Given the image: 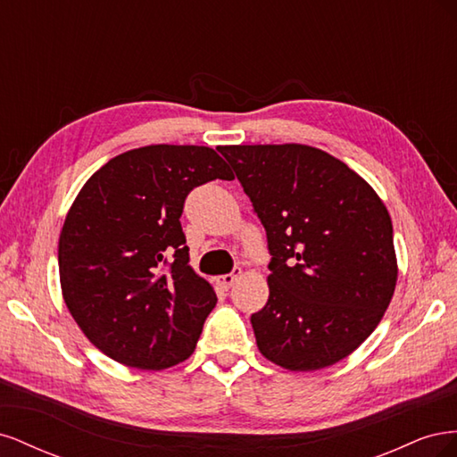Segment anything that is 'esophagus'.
Masks as SVG:
<instances>
[{
	"mask_svg": "<svg viewBox=\"0 0 457 457\" xmlns=\"http://www.w3.org/2000/svg\"><path fill=\"white\" fill-rule=\"evenodd\" d=\"M242 274V269L240 267H234L228 274H223V276H219L217 278V284L223 287V289H228V287H232V284L238 280V276Z\"/></svg>",
	"mask_w": 457,
	"mask_h": 457,
	"instance_id": "obj_1",
	"label": "esophagus"
}]
</instances>
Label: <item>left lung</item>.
Returning a JSON list of instances; mask_svg holds the SVG:
<instances>
[{"mask_svg":"<svg viewBox=\"0 0 457 457\" xmlns=\"http://www.w3.org/2000/svg\"><path fill=\"white\" fill-rule=\"evenodd\" d=\"M267 232L269 301L257 347L292 371L336 364L368 339L396 286L389 212L347 163L307 145L220 146Z\"/></svg>","mask_w":457,"mask_h":457,"instance_id":"left-lung-1","label":"left lung"}]
</instances>
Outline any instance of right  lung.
Instances as JSON below:
<instances>
[{"label": "right lung", "instance_id": "right-lung-1", "mask_svg": "<svg viewBox=\"0 0 457 457\" xmlns=\"http://www.w3.org/2000/svg\"><path fill=\"white\" fill-rule=\"evenodd\" d=\"M232 181L210 146L150 145L93 173L64 219L59 272L68 311L112 361L163 370L195 353L213 287L188 267L181 227L192 188Z\"/></svg>", "mask_w": 457, "mask_h": 457}]
</instances>
